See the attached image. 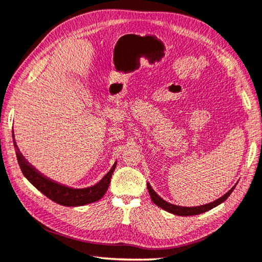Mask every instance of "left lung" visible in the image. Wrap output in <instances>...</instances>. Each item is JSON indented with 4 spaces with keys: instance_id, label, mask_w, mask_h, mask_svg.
<instances>
[{
    "instance_id": "obj_1",
    "label": "left lung",
    "mask_w": 262,
    "mask_h": 262,
    "mask_svg": "<svg viewBox=\"0 0 262 262\" xmlns=\"http://www.w3.org/2000/svg\"><path fill=\"white\" fill-rule=\"evenodd\" d=\"M236 186V185H235ZM234 187H232L229 189V191L224 194L222 198H219L216 201H213L211 203H207V204H203V206H199V207H181V206H175V204H171L165 200L161 199L160 196L158 195V194L155 192V189L151 187L150 184H147V189H148V194H150L151 200L153 201V203L157 204L158 207L162 208L163 210H166V211L173 213V214H177V216H184V217H187V216H194V214H200V213H203L208 211V210H211L212 208L219 206L220 203H223L225 200H226L229 195L230 193L234 191Z\"/></svg>"
}]
</instances>
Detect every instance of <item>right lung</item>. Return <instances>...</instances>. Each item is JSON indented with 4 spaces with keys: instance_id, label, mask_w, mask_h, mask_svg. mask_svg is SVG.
I'll return each mask as SVG.
<instances>
[{
    "instance_id": "right-lung-1",
    "label": "right lung",
    "mask_w": 262,
    "mask_h": 262,
    "mask_svg": "<svg viewBox=\"0 0 262 262\" xmlns=\"http://www.w3.org/2000/svg\"><path fill=\"white\" fill-rule=\"evenodd\" d=\"M13 143L15 148H17L15 155H17L19 167L21 169L24 176L27 178L38 191L42 192L46 198L52 200L55 203L66 207H79L99 201V200L105 194L107 187H109L112 173H114L117 165V163H115L109 170V172H107L99 183L95 184L94 186L86 188H73L62 185V184L56 183L52 181V179L45 177L43 173L36 170V169L23 157L21 153H20L17 144H15L14 136Z\"/></svg>"
}]
</instances>
